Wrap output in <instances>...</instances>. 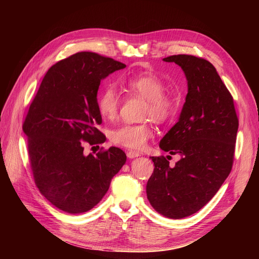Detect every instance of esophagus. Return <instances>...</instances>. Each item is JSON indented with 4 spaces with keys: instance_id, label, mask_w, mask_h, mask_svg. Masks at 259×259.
Wrapping results in <instances>:
<instances>
[{
    "instance_id": "obj_1",
    "label": "esophagus",
    "mask_w": 259,
    "mask_h": 259,
    "mask_svg": "<svg viewBox=\"0 0 259 259\" xmlns=\"http://www.w3.org/2000/svg\"><path fill=\"white\" fill-rule=\"evenodd\" d=\"M140 154H139V152H137V151H128L127 152V158L128 159H135V158H137V156H139Z\"/></svg>"
}]
</instances>
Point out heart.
<instances>
[{
	"instance_id": "b5f03b06",
	"label": "heart",
	"mask_w": 259,
	"mask_h": 259,
	"mask_svg": "<svg viewBox=\"0 0 259 259\" xmlns=\"http://www.w3.org/2000/svg\"><path fill=\"white\" fill-rule=\"evenodd\" d=\"M128 92L146 99L145 116L156 122L167 120L173 112L174 101L165 91L164 83L158 75L145 73L133 76L122 82ZM120 96L116 91L109 86L101 92L97 98L99 114L106 120H113L119 111ZM153 135L150 124H123L110 132L111 143L134 150H142Z\"/></svg>"
}]
</instances>
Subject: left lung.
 <instances>
[{
  "label": "left lung",
  "mask_w": 259,
  "mask_h": 259,
  "mask_svg": "<svg viewBox=\"0 0 259 259\" xmlns=\"http://www.w3.org/2000/svg\"><path fill=\"white\" fill-rule=\"evenodd\" d=\"M186 75L188 94L178 122L160 142L162 150L179 154L151 156L154 169L146 191L161 215L179 219L197 213L211 200L230 174L239 120L233 98L209 61L191 55L163 58Z\"/></svg>",
  "instance_id": "left-lung-1"
}]
</instances>
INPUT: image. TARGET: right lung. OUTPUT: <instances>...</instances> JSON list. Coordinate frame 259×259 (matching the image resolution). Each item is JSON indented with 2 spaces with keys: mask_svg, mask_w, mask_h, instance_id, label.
I'll list each match as a JSON object with an SVG mask.
<instances>
[{
  "mask_svg": "<svg viewBox=\"0 0 259 259\" xmlns=\"http://www.w3.org/2000/svg\"><path fill=\"white\" fill-rule=\"evenodd\" d=\"M125 67L95 53H76L49 69L30 105L22 128L35 185L66 213H85L98 204L126 162L120 148L84 155L81 143L106 140L96 127L103 122L97 92L101 80Z\"/></svg>",
  "mask_w": 259,
  "mask_h": 259,
  "instance_id": "obj_1",
  "label": "right lung"
}]
</instances>
